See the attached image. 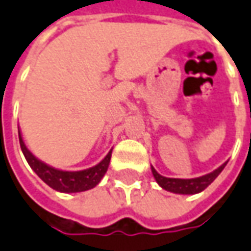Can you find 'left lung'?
I'll list each match as a JSON object with an SVG mask.
<instances>
[{"instance_id": "left-lung-1", "label": "left lung", "mask_w": 251, "mask_h": 251, "mask_svg": "<svg viewBox=\"0 0 251 251\" xmlns=\"http://www.w3.org/2000/svg\"><path fill=\"white\" fill-rule=\"evenodd\" d=\"M226 163L221 165L219 169H216L214 172H211L209 175L197 177V178H188V180H184V178H169V177H163V176L159 175L154 168H151V170H152V175H154L156 183L159 184L163 190L175 192V194L188 195V194H198V192L203 191L204 188H207L216 180V177L223 172V169L226 168Z\"/></svg>"}]
</instances>
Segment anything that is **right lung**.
<instances>
[{
  "label": "right lung",
  "instance_id": "1",
  "mask_svg": "<svg viewBox=\"0 0 251 251\" xmlns=\"http://www.w3.org/2000/svg\"><path fill=\"white\" fill-rule=\"evenodd\" d=\"M19 141H20V148L32 170L38 175V177L44 183H47L50 188L60 191V192H82V191L96 187L97 184L100 183V180L103 178V176L105 175L108 165H110V159H111V151H110L103 161L93 168L81 170V172H63V170L50 168L44 162L38 161L25 148L20 132H19Z\"/></svg>",
  "mask_w": 251,
  "mask_h": 251
}]
</instances>
